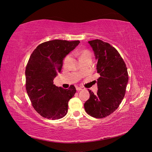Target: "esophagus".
I'll use <instances>...</instances> for the list:
<instances>
[{
  "label": "esophagus",
  "instance_id": "esophagus-1",
  "mask_svg": "<svg viewBox=\"0 0 152 152\" xmlns=\"http://www.w3.org/2000/svg\"><path fill=\"white\" fill-rule=\"evenodd\" d=\"M76 89H77V91H80V90H82V89H83V87H78V86H77V87H76Z\"/></svg>",
  "mask_w": 152,
  "mask_h": 152
}]
</instances>
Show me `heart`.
I'll list each match as a JSON object with an SVG mask.
<instances>
[{
  "label": "heart",
  "instance_id": "heart-1",
  "mask_svg": "<svg viewBox=\"0 0 152 152\" xmlns=\"http://www.w3.org/2000/svg\"><path fill=\"white\" fill-rule=\"evenodd\" d=\"M74 54L76 55H79V58L81 62L87 60V59H91L92 60V58H93V55H92L91 53L89 51V50L87 49L82 50V51L79 53H75ZM70 59H71V55H68V56H66L65 59H64V65L66 66L69 63V62H70Z\"/></svg>",
  "mask_w": 152,
  "mask_h": 152
}]
</instances>
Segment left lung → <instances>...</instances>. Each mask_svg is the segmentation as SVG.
Returning a JSON list of instances; mask_svg holds the SVG:
<instances>
[{
  "label": "left lung",
  "instance_id": "8db88e82",
  "mask_svg": "<svg viewBox=\"0 0 152 152\" xmlns=\"http://www.w3.org/2000/svg\"><path fill=\"white\" fill-rule=\"evenodd\" d=\"M88 42L98 59L96 69L100 77L97 93L88 90L90 97L84 108L91 117L102 118L115 111L124 99L129 80L127 68L121 54L110 44L99 39Z\"/></svg>",
  "mask_w": 152,
  "mask_h": 152
}]
</instances>
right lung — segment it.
<instances>
[{
	"instance_id": "obj_1",
	"label": "right lung",
	"mask_w": 152,
	"mask_h": 152,
	"mask_svg": "<svg viewBox=\"0 0 152 152\" xmlns=\"http://www.w3.org/2000/svg\"><path fill=\"white\" fill-rule=\"evenodd\" d=\"M79 43V40H50L39 44L31 54L25 70L26 90L34 108L44 118L56 120L67 113L75 87H58L53 80L61 72L64 58Z\"/></svg>"
}]
</instances>
